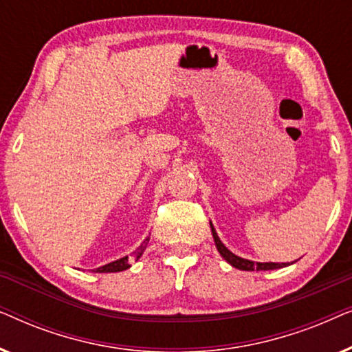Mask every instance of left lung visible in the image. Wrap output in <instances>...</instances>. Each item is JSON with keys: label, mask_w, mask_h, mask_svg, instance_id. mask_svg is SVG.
Returning <instances> with one entry per match:
<instances>
[{"label": "left lung", "mask_w": 352, "mask_h": 352, "mask_svg": "<svg viewBox=\"0 0 352 352\" xmlns=\"http://www.w3.org/2000/svg\"><path fill=\"white\" fill-rule=\"evenodd\" d=\"M210 228H211V234H213L216 248H218L219 254L230 264V266H234L235 269H240V271H272V269H280V267L290 266L288 263H254V261H250V259L240 258V256H237V254H234L232 252H230V250L226 248V245L221 242V239L218 237L216 229L213 228V224L211 223H210Z\"/></svg>", "instance_id": "8db88e82"}]
</instances>
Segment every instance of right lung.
Instances as JSON below:
<instances>
[{
	"label": "right lung",
	"mask_w": 352,
	"mask_h": 352,
	"mask_svg": "<svg viewBox=\"0 0 352 352\" xmlns=\"http://www.w3.org/2000/svg\"><path fill=\"white\" fill-rule=\"evenodd\" d=\"M147 243H148V237L144 240V242L139 245L136 250H134L133 254H131V258L136 259V261H138V259L142 256V253H144V250H146ZM129 267H131V264H129V258L128 256H123V258L117 259V261H112V263L105 264V266H100L98 269H93V271L94 272H120V271H126V269H129Z\"/></svg>",
	"instance_id": "1"
}]
</instances>
